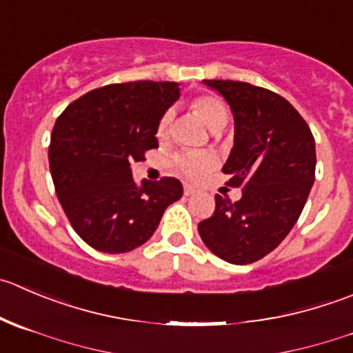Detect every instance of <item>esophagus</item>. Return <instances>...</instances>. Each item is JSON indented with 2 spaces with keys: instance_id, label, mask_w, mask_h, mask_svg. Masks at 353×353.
Here are the masks:
<instances>
[{
  "instance_id": "esophagus-1",
  "label": "esophagus",
  "mask_w": 353,
  "mask_h": 353,
  "mask_svg": "<svg viewBox=\"0 0 353 353\" xmlns=\"http://www.w3.org/2000/svg\"><path fill=\"white\" fill-rule=\"evenodd\" d=\"M196 193V190H194L193 186H190V184H186V186H184V194H186V196H191V194H194Z\"/></svg>"
}]
</instances>
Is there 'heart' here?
I'll return each mask as SVG.
<instances>
[{
  "mask_svg": "<svg viewBox=\"0 0 353 353\" xmlns=\"http://www.w3.org/2000/svg\"><path fill=\"white\" fill-rule=\"evenodd\" d=\"M191 110L196 115L203 119L205 124L212 129V131H221L229 121V108L224 103V100L215 94L203 93L196 94L191 98L190 101ZM174 114L170 110L163 112L162 117L159 119L157 124L155 134L159 141H165L170 134V128H172ZM217 165V157L214 153L208 152H184L174 157L172 167L176 174L188 181H200L210 172L214 167Z\"/></svg>",
  "mask_w": 353,
  "mask_h": 353,
  "instance_id": "heart-1",
  "label": "heart"
}]
</instances>
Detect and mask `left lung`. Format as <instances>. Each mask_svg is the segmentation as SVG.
Instances as JSON below:
<instances>
[{
    "label": "left lung",
    "instance_id": "1",
    "mask_svg": "<svg viewBox=\"0 0 353 353\" xmlns=\"http://www.w3.org/2000/svg\"><path fill=\"white\" fill-rule=\"evenodd\" d=\"M234 115V146L222 172L241 186L232 203L215 194L212 217L198 224L210 252L238 265L271 253L302 214L316 179V141L293 105L274 91L239 81H203Z\"/></svg>",
    "mask_w": 353,
    "mask_h": 353
}]
</instances>
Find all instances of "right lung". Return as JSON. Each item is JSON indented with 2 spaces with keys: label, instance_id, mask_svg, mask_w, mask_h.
Returning a JSON list of instances; mask_svg holds the SVG:
<instances>
[{
  "label": "right lung",
  "instance_id": "add662e5",
  "mask_svg": "<svg viewBox=\"0 0 353 353\" xmlns=\"http://www.w3.org/2000/svg\"><path fill=\"white\" fill-rule=\"evenodd\" d=\"M179 98L176 82L108 84L72 101L54 122L48 159L74 231L94 250L125 253L148 241L183 196L176 177L136 186L131 163L159 148L155 129Z\"/></svg>",
  "mask_w": 353,
  "mask_h": 353
}]
</instances>
